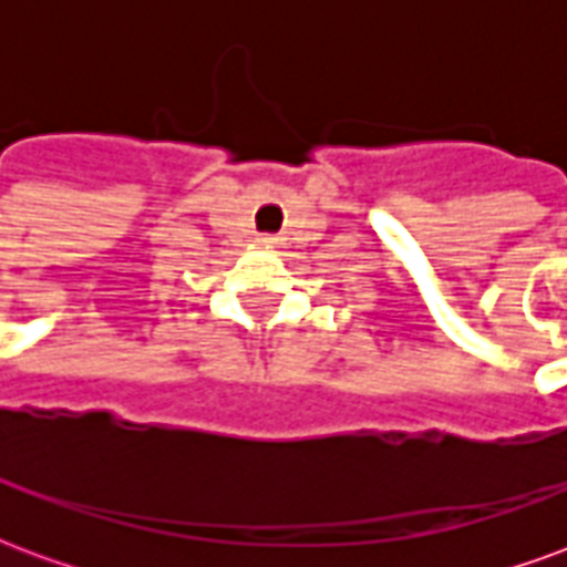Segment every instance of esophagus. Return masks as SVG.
Returning <instances> with one entry per match:
<instances>
[{
  "label": "esophagus",
  "mask_w": 567,
  "mask_h": 567,
  "mask_svg": "<svg viewBox=\"0 0 567 567\" xmlns=\"http://www.w3.org/2000/svg\"><path fill=\"white\" fill-rule=\"evenodd\" d=\"M258 246L279 248V246H282V239H279V236H272V234H260L258 236Z\"/></svg>",
  "instance_id": "esophagus-1"
}]
</instances>
